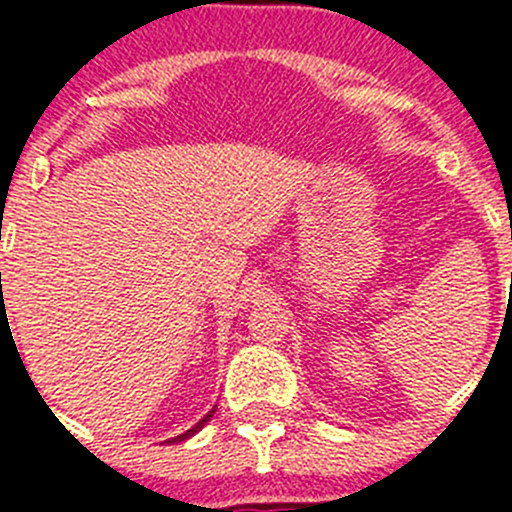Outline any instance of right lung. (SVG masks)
Instances as JSON below:
<instances>
[{"label":"right lung","instance_id":"obj_1","mask_svg":"<svg viewBox=\"0 0 512 512\" xmlns=\"http://www.w3.org/2000/svg\"><path fill=\"white\" fill-rule=\"evenodd\" d=\"M211 416H214V411H209V413H206V416H204V418H201V421H199V423H196V426H193V428H188L186 434L176 436V439H170V441H183V439H188V436H193V434H196V431H201V428H204V426H206V423H209V421H211ZM170 441H168V444H170Z\"/></svg>","mask_w":512,"mask_h":512}]
</instances>
